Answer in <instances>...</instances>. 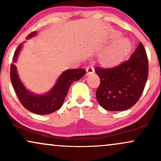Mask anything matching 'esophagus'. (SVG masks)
<instances>
[{
  "instance_id": "34e87169",
  "label": "esophagus",
  "mask_w": 161,
  "mask_h": 161,
  "mask_svg": "<svg viewBox=\"0 0 161 161\" xmlns=\"http://www.w3.org/2000/svg\"><path fill=\"white\" fill-rule=\"evenodd\" d=\"M86 75H91L92 73H95V69H94V67L92 66H88V67L86 68Z\"/></svg>"
}]
</instances>
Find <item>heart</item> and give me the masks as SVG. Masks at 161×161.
I'll return each instance as SVG.
<instances>
[{"instance_id":"1","label":"heart","mask_w":161,"mask_h":161,"mask_svg":"<svg viewBox=\"0 0 161 161\" xmlns=\"http://www.w3.org/2000/svg\"><path fill=\"white\" fill-rule=\"evenodd\" d=\"M132 48V44L128 38H116L99 53V64L107 68L116 67L126 60Z\"/></svg>"}]
</instances>
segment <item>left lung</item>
Returning a JSON list of instances; mask_svg holds the SVG:
<instances>
[{
    "mask_svg": "<svg viewBox=\"0 0 161 161\" xmlns=\"http://www.w3.org/2000/svg\"><path fill=\"white\" fill-rule=\"evenodd\" d=\"M101 79L96 92L99 104L109 111H123L136 104L148 76V60L142 42L127 61L116 67H96Z\"/></svg>",
    "mask_w": 161,
    "mask_h": 161,
    "instance_id": "8db88e82",
    "label": "left lung"
}]
</instances>
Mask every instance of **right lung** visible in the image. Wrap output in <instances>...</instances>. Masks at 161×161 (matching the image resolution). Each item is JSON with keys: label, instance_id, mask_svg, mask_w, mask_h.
Here are the masks:
<instances>
[{"label": "right lung", "instance_id": "1", "mask_svg": "<svg viewBox=\"0 0 161 161\" xmlns=\"http://www.w3.org/2000/svg\"><path fill=\"white\" fill-rule=\"evenodd\" d=\"M37 32L30 33L27 39L32 38ZM23 44L16 48L10 66V79L20 103L25 109L33 114L45 115L59 110L62 107L72 83L79 80L86 73L83 69H67L60 75L54 86L45 95H36L26 89L20 80L15 63L17 60Z\"/></svg>", "mask_w": 161, "mask_h": 161}]
</instances>
